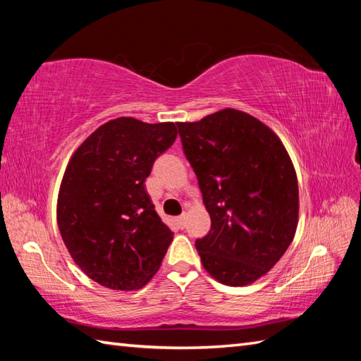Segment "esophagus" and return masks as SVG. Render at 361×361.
<instances>
[{
  "label": "esophagus",
  "mask_w": 361,
  "mask_h": 361,
  "mask_svg": "<svg viewBox=\"0 0 361 361\" xmlns=\"http://www.w3.org/2000/svg\"><path fill=\"white\" fill-rule=\"evenodd\" d=\"M176 225H178V228L180 229H183L186 226V216H180V217H176Z\"/></svg>",
  "instance_id": "esophagus-1"
}]
</instances>
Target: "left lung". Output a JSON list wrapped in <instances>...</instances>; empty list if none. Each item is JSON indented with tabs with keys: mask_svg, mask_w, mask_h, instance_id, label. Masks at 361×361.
Masks as SVG:
<instances>
[{
	"mask_svg": "<svg viewBox=\"0 0 361 361\" xmlns=\"http://www.w3.org/2000/svg\"><path fill=\"white\" fill-rule=\"evenodd\" d=\"M211 216L195 248L214 279L247 286L282 257L298 225V180L279 137L250 114L226 109L178 122Z\"/></svg>",
	"mask_w": 361,
	"mask_h": 361,
	"instance_id": "1",
	"label": "left lung"
}]
</instances>
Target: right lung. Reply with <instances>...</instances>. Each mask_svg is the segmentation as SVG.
Wrapping results in <instances>:
<instances>
[{
  "mask_svg": "<svg viewBox=\"0 0 361 361\" xmlns=\"http://www.w3.org/2000/svg\"><path fill=\"white\" fill-rule=\"evenodd\" d=\"M176 133L173 122L118 118L87 137L66 167L57 202L60 234L80 270L106 288H141L163 262L173 233L144 183Z\"/></svg>",
  "mask_w": 361,
  "mask_h": 361,
  "instance_id": "obj_1",
  "label": "right lung"
}]
</instances>
